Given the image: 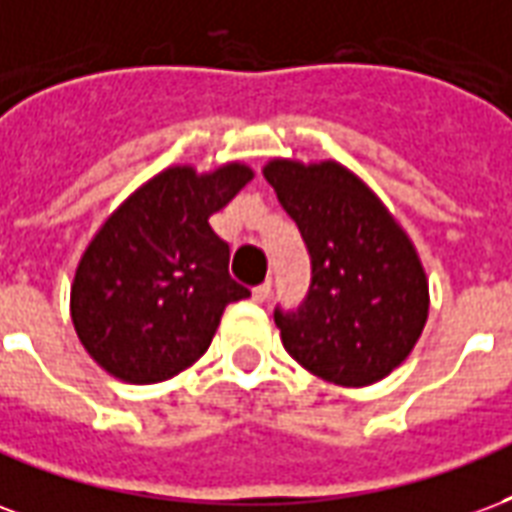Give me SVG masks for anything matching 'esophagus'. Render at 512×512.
Returning a JSON list of instances; mask_svg holds the SVG:
<instances>
[{"instance_id": "34e87169", "label": "esophagus", "mask_w": 512, "mask_h": 512, "mask_svg": "<svg viewBox=\"0 0 512 512\" xmlns=\"http://www.w3.org/2000/svg\"><path fill=\"white\" fill-rule=\"evenodd\" d=\"M270 292H272L270 281L261 283V286H256V289H253V302H267L270 300Z\"/></svg>"}]
</instances>
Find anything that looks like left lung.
I'll use <instances>...</instances> for the list:
<instances>
[{
    "instance_id": "8db88e82",
    "label": "left lung",
    "mask_w": 512,
    "mask_h": 512,
    "mask_svg": "<svg viewBox=\"0 0 512 512\" xmlns=\"http://www.w3.org/2000/svg\"><path fill=\"white\" fill-rule=\"evenodd\" d=\"M311 256L297 311L275 308L283 349L341 387L390 376L423 335L428 278L409 234L374 190L335 163L275 158L264 166Z\"/></svg>"
}]
</instances>
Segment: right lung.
<instances>
[{
    "instance_id": "right-lung-1",
    "label": "right lung",
    "mask_w": 512,
    "mask_h": 512,
    "mask_svg": "<svg viewBox=\"0 0 512 512\" xmlns=\"http://www.w3.org/2000/svg\"><path fill=\"white\" fill-rule=\"evenodd\" d=\"M253 179L245 163L171 166L111 212L76 267L70 319L95 363L128 384L166 382L210 349L229 302V245L212 231Z\"/></svg>"
}]
</instances>
